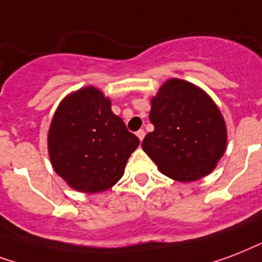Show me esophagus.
<instances>
[{"label":"esophagus","instance_id":"1","mask_svg":"<svg viewBox=\"0 0 262 262\" xmlns=\"http://www.w3.org/2000/svg\"><path fill=\"white\" fill-rule=\"evenodd\" d=\"M137 137L139 138V141H143V138H145V131H143V129H139V131H138L137 133Z\"/></svg>","mask_w":262,"mask_h":262}]
</instances>
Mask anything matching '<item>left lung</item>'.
<instances>
[{"label": "left lung", "mask_w": 262, "mask_h": 262, "mask_svg": "<svg viewBox=\"0 0 262 262\" xmlns=\"http://www.w3.org/2000/svg\"><path fill=\"white\" fill-rule=\"evenodd\" d=\"M154 125L142 149L161 173L194 182L213 172L227 149V125L214 101L201 87L168 79L150 99Z\"/></svg>", "instance_id": "8db88e82"}]
</instances>
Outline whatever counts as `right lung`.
<instances>
[{
	"label": "right lung",
	"mask_w": 262,
	"mask_h": 262,
	"mask_svg": "<svg viewBox=\"0 0 262 262\" xmlns=\"http://www.w3.org/2000/svg\"><path fill=\"white\" fill-rule=\"evenodd\" d=\"M139 145L102 91L86 86L62 99L48 133L52 167L79 192L106 191L124 175L125 164Z\"/></svg>",
	"instance_id": "1"
}]
</instances>
